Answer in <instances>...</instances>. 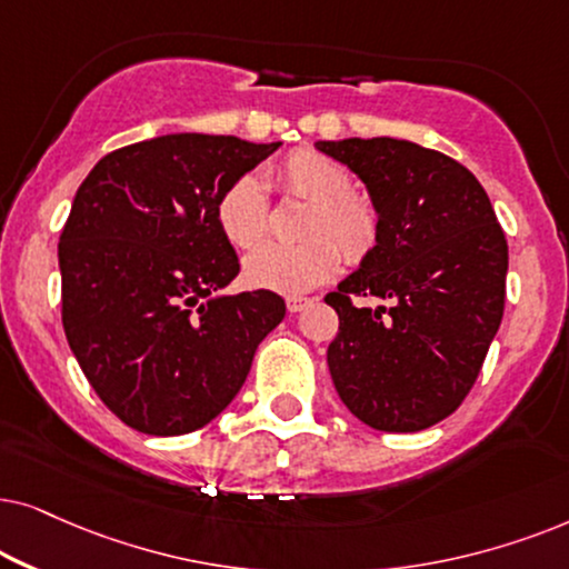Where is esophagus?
<instances>
[{
  "label": "esophagus",
  "instance_id": "esophagus-1",
  "mask_svg": "<svg viewBox=\"0 0 569 569\" xmlns=\"http://www.w3.org/2000/svg\"><path fill=\"white\" fill-rule=\"evenodd\" d=\"M309 305H312V299H307V297H289V299H286V307H289L291 315L301 312V309H307Z\"/></svg>",
  "mask_w": 569,
  "mask_h": 569
}]
</instances>
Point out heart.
I'll use <instances>...</instances> for the list:
<instances>
[{
	"instance_id": "obj_1",
	"label": "heart",
	"mask_w": 569,
	"mask_h": 569,
	"mask_svg": "<svg viewBox=\"0 0 569 569\" xmlns=\"http://www.w3.org/2000/svg\"><path fill=\"white\" fill-rule=\"evenodd\" d=\"M276 189L291 200H305L301 244H264L244 260V280L252 289L283 297L328 283L340 270V254L359 264L380 244L382 216L375 197L353 187L351 171L336 158L301 148L272 171ZM218 229L233 247L252 249L268 237V194L254 177H241L223 189L216 206Z\"/></svg>"
}]
</instances>
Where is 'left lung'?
<instances>
[{
	"mask_svg": "<svg viewBox=\"0 0 569 569\" xmlns=\"http://www.w3.org/2000/svg\"><path fill=\"white\" fill-rule=\"evenodd\" d=\"M317 148L367 184L382 216L380 244L325 297L340 320L328 348L338 396L372 429L435 427L471 392L502 322V226L479 179L439 150L392 138Z\"/></svg>",
	"mask_w": 569,
	"mask_h": 569,
	"instance_id": "left-lung-1",
	"label": "left lung"
}]
</instances>
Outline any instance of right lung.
<instances>
[{
	"mask_svg": "<svg viewBox=\"0 0 569 569\" xmlns=\"http://www.w3.org/2000/svg\"><path fill=\"white\" fill-rule=\"evenodd\" d=\"M278 146L163 134L103 156L74 194L59 237L64 336L127 427L153 437L206 427L283 320L272 291L223 297L239 257L216 221L223 189Z\"/></svg>",
	"mask_w": 569,
	"mask_h": 569,
	"instance_id": "obj_1",
	"label": "right lung"
}]
</instances>
